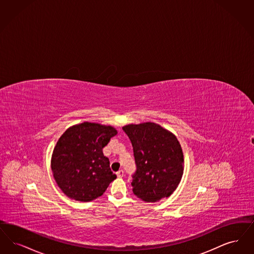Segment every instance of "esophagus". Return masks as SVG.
<instances>
[{
    "instance_id": "obj_1",
    "label": "esophagus",
    "mask_w": 254,
    "mask_h": 254,
    "mask_svg": "<svg viewBox=\"0 0 254 254\" xmlns=\"http://www.w3.org/2000/svg\"><path fill=\"white\" fill-rule=\"evenodd\" d=\"M117 176L118 177H122L124 176V171L123 170H120L119 172H117Z\"/></svg>"
}]
</instances>
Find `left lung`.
<instances>
[{"mask_svg":"<svg viewBox=\"0 0 254 254\" xmlns=\"http://www.w3.org/2000/svg\"><path fill=\"white\" fill-rule=\"evenodd\" d=\"M129 136L136 170L132 176V192L146 202L170 196L183 175L184 158L175 134L153 122L129 124Z\"/></svg>","mask_w":254,"mask_h":254,"instance_id":"obj_1","label":"left lung"}]
</instances>
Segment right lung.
<instances>
[{
  "instance_id": "1",
  "label": "right lung",
  "mask_w": 254,
  "mask_h": 254,
  "mask_svg": "<svg viewBox=\"0 0 254 254\" xmlns=\"http://www.w3.org/2000/svg\"><path fill=\"white\" fill-rule=\"evenodd\" d=\"M117 134L112 126L83 122L68 128L57 142L51 168L58 186L81 202L98 198L117 176L102 149Z\"/></svg>"
}]
</instances>
